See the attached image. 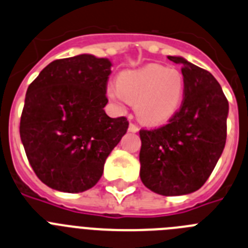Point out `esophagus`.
<instances>
[{
  "mask_svg": "<svg viewBox=\"0 0 248 248\" xmlns=\"http://www.w3.org/2000/svg\"><path fill=\"white\" fill-rule=\"evenodd\" d=\"M139 126H137V124H132V122H131L130 124V126H128V131H130V132H139Z\"/></svg>",
  "mask_w": 248,
  "mask_h": 248,
  "instance_id": "1",
  "label": "esophagus"
}]
</instances>
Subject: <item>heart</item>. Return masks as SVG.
<instances>
[{"mask_svg":"<svg viewBox=\"0 0 248 248\" xmlns=\"http://www.w3.org/2000/svg\"><path fill=\"white\" fill-rule=\"evenodd\" d=\"M184 91L185 79L180 71L154 63L122 72L117 86L107 87V96L117 103H132L142 122L157 124L177 112Z\"/></svg>","mask_w":248,"mask_h":248,"instance_id":"heart-1","label":"heart"}]
</instances>
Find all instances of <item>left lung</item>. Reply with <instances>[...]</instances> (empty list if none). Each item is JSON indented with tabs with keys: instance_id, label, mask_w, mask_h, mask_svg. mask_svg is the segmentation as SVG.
I'll return each mask as SVG.
<instances>
[{
	"instance_id": "left-lung-1",
	"label": "left lung",
	"mask_w": 248,
	"mask_h": 248,
	"mask_svg": "<svg viewBox=\"0 0 248 248\" xmlns=\"http://www.w3.org/2000/svg\"><path fill=\"white\" fill-rule=\"evenodd\" d=\"M169 60L182 64L184 100L169 124L140 130V176L158 195L180 196L201 188L222 155L228 101L208 71L182 57Z\"/></svg>"
}]
</instances>
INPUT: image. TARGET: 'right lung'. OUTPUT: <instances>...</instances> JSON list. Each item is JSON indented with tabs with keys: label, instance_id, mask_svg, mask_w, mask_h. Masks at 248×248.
I'll use <instances>...</instances> for the list:
<instances>
[{
	"label": "right lung",
	"instance_id": "right-lung-1",
	"mask_svg": "<svg viewBox=\"0 0 248 248\" xmlns=\"http://www.w3.org/2000/svg\"><path fill=\"white\" fill-rule=\"evenodd\" d=\"M111 62L78 55L51 62L27 88L20 136L45 185L77 193L97 184L111 151L128 128L106 115Z\"/></svg>",
	"mask_w": 248,
	"mask_h": 248
}]
</instances>
